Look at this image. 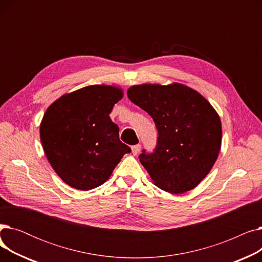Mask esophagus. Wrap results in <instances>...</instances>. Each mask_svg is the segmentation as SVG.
<instances>
[{
    "mask_svg": "<svg viewBox=\"0 0 262 262\" xmlns=\"http://www.w3.org/2000/svg\"><path fill=\"white\" fill-rule=\"evenodd\" d=\"M140 149H141V145L140 144H136V145L132 146V152H133L134 155H138L139 152H140Z\"/></svg>",
    "mask_w": 262,
    "mask_h": 262,
    "instance_id": "esophagus-1",
    "label": "esophagus"
}]
</instances>
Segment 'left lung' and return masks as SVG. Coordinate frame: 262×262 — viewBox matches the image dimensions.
<instances>
[{
    "label": "left lung",
    "mask_w": 262,
    "mask_h": 262,
    "mask_svg": "<svg viewBox=\"0 0 262 262\" xmlns=\"http://www.w3.org/2000/svg\"><path fill=\"white\" fill-rule=\"evenodd\" d=\"M128 99L153 118L158 130L154 153L140 162L155 186L173 194L194 189L212 169L222 142L221 120L202 94L183 84H143Z\"/></svg>",
    "instance_id": "1"
}]
</instances>
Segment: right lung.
<instances>
[{
	"mask_svg": "<svg viewBox=\"0 0 262 262\" xmlns=\"http://www.w3.org/2000/svg\"><path fill=\"white\" fill-rule=\"evenodd\" d=\"M122 98L121 88L92 85L63 94L47 109L40 140L52 168L67 185L82 191L103 185L130 152L109 117Z\"/></svg>",
	"mask_w": 262,
	"mask_h": 262,
	"instance_id": "right-lung-1",
	"label": "right lung"
}]
</instances>
